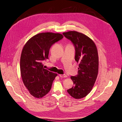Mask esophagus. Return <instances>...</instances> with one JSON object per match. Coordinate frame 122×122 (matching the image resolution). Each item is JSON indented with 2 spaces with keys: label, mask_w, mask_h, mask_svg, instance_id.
<instances>
[{
  "label": "esophagus",
  "mask_w": 122,
  "mask_h": 122,
  "mask_svg": "<svg viewBox=\"0 0 122 122\" xmlns=\"http://www.w3.org/2000/svg\"><path fill=\"white\" fill-rule=\"evenodd\" d=\"M59 76H60V78H66V77H67V76L66 75H65V74L59 75Z\"/></svg>",
  "instance_id": "esophagus-1"
}]
</instances>
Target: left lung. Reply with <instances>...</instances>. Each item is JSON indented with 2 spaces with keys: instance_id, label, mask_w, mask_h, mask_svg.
<instances>
[{
  "instance_id": "1",
  "label": "left lung",
  "mask_w": 122,
  "mask_h": 122,
  "mask_svg": "<svg viewBox=\"0 0 122 122\" xmlns=\"http://www.w3.org/2000/svg\"><path fill=\"white\" fill-rule=\"evenodd\" d=\"M63 35L74 44L75 59L79 63L78 75L71 76L74 86L67 92L74 98L81 99L91 92L97 80L99 66L97 48L94 42L85 34L69 31Z\"/></svg>"
}]
</instances>
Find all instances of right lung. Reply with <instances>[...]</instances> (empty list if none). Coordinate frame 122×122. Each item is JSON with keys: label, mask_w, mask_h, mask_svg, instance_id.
Masks as SVG:
<instances>
[{"label": "right lung", "mask_w": 122, "mask_h": 122, "mask_svg": "<svg viewBox=\"0 0 122 122\" xmlns=\"http://www.w3.org/2000/svg\"><path fill=\"white\" fill-rule=\"evenodd\" d=\"M63 37L59 33H41L32 37L25 44L20 58V71L25 86L34 97L41 98L50 91L57 74L43 67L42 61L48 59L49 49Z\"/></svg>", "instance_id": "1"}]
</instances>
